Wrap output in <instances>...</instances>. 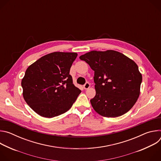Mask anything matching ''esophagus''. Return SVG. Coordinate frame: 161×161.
Instances as JSON below:
<instances>
[{"mask_svg": "<svg viewBox=\"0 0 161 161\" xmlns=\"http://www.w3.org/2000/svg\"><path fill=\"white\" fill-rule=\"evenodd\" d=\"M83 87H84V88L85 89V90H86V89H88L90 87V84L89 83H88V82H86L84 85H83Z\"/></svg>", "mask_w": 161, "mask_h": 161, "instance_id": "obj_1", "label": "esophagus"}]
</instances>
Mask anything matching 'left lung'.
<instances>
[{
	"label": "left lung",
	"mask_w": 161,
	"mask_h": 161,
	"mask_svg": "<svg viewBox=\"0 0 161 161\" xmlns=\"http://www.w3.org/2000/svg\"><path fill=\"white\" fill-rule=\"evenodd\" d=\"M94 71L96 94L90 100L94 109L105 117L129 111L140 94L142 75L134 61L114 50L91 51L80 57Z\"/></svg>",
	"instance_id": "1"
}]
</instances>
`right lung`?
I'll return each mask as SVG.
<instances>
[{"mask_svg":"<svg viewBox=\"0 0 161 161\" xmlns=\"http://www.w3.org/2000/svg\"><path fill=\"white\" fill-rule=\"evenodd\" d=\"M78 54L53 52L31 64L21 80L23 97L39 115L53 118L69 109L81 90L69 75Z\"/></svg>","mask_w":161,"mask_h":161,"instance_id":"right-lung-1","label":"right lung"}]
</instances>
